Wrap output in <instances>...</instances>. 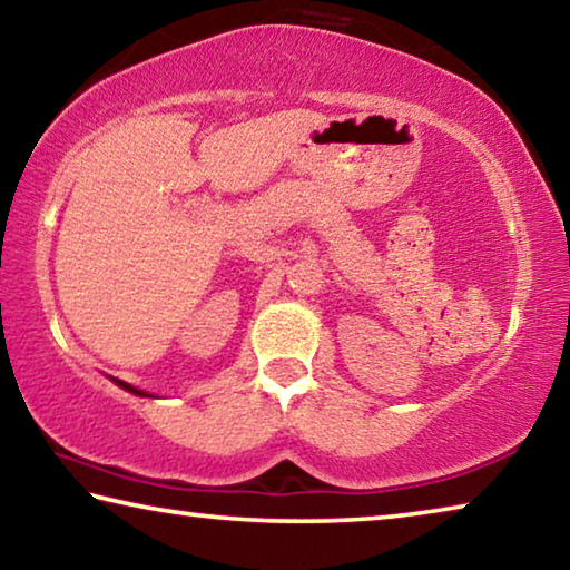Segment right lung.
Here are the masks:
<instances>
[{
    "label": "right lung",
    "mask_w": 570,
    "mask_h": 570,
    "mask_svg": "<svg viewBox=\"0 0 570 570\" xmlns=\"http://www.w3.org/2000/svg\"><path fill=\"white\" fill-rule=\"evenodd\" d=\"M115 382H118L122 390H128V392H132V394H138V397H150V394H148V392H142V390H135V387H132V384H128V382H120V380H115Z\"/></svg>",
    "instance_id": "1"
}]
</instances>
